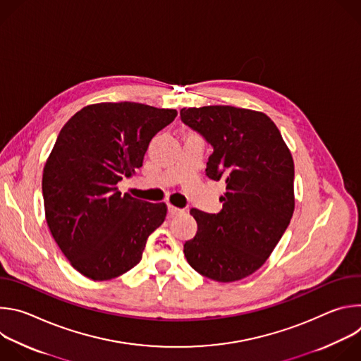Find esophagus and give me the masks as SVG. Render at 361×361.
Listing matches in <instances>:
<instances>
[{"mask_svg":"<svg viewBox=\"0 0 361 361\" xmlns=\"http://www.w3.org/2000/svg\"><path fill=\"white\" fill-rule=\"evenodd\" d=\"M169 213L171 216H178V214H183L184 210L183 209H177V207H174V205H169Z\"/></svg>","mask_w":361,"mask_h":361,"instance_id":"esophagus-1","label":"esophagus"}]
</instances>
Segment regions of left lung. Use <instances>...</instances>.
I'll return each instance as SVG.
<instances>
[{
    "label": "left lung",
    "instance_id": "left-lung-1",
    "mask_svg": "<svg viewBox=\"0 0 361 361\" xmlns=\"http://www.w3.org/2000/svg\"><path fill=\"white\" fill-rule=\"evenodd\" d=\"M184 124L213 145L205 176L224 180L223 209H191L195 235L185 241L188 264L204 277L231 283L259 270L294 213V161L264 113L231 106L183 109Z\"/></svg>",
    "mask_w": 361,
    "mask_h": 361
}]
</instances>
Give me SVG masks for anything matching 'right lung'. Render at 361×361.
<instances>
[{"label":"right lung","instance_id":"add662e5","mask_svg":"<svg viewBox=\"0 0 361 361\" xmlns=\"http://www.w3.org/2000/svg\"><path fill=\"white\" fill-rule=\"evenodd\" d=\"M176 116L138 102H98L61 128L42 171L45 220L82 276L104 281L127 273L164 223L166 202L121 194L117 184L135 174L152 137Z\"/></svg>","mask_w":361,"mask_h":361}]
</instances>
